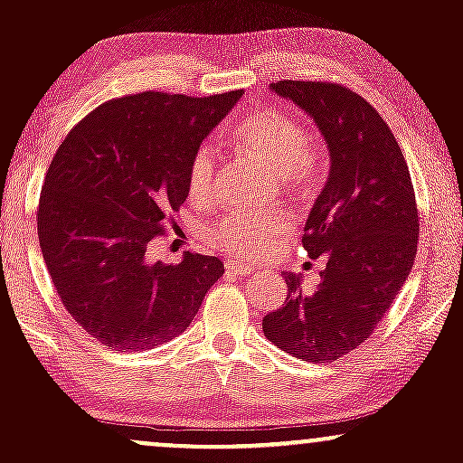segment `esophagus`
Segmentation results:
<instances>
[{"instance_id": "34e87169", "label": "esophagus", "mask_w": 463, "mask_h": 463, "mask_svg": "<svg viewBox=\"0 0 463 463\" xmlns=\"http://www.w3.org/2000/svg\"><path fill=\"white\" fill-rule=\"evenodd\" d=\"M252 272H254V268L250 263H241V261H228L226 263V274H231V276H248Z\"/></svg>"}]
</instances>
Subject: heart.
<instances>
[{
  "label": "heart",
  "instance_id": "b5f03b06",
  "mask_svg": "<svg viewBox=\"0 0 463 463\" xmlns=\"http://www.w3.org/2000/svg\"><path fill=\"white\" fill-rule=\"evenodd\" d=\"M232 141L243 152L261 158L287 189H305L320 172V147L305 128L283 110L261 109L237 121ZM217 154L211 146H200L191 154L187 167V194L194 202L213 198ZM291 231L283 213L257 215L250 211H231L209 228V241L222 252L257 257L268 252Z\"/></svg>",
  "mask_w": 463,
  "mask_h": 463
}]
</instances>
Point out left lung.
Here are the masks:
<instances>
[{"label": "left lung", "mask_w": 463, "mask_h": 463, "mask_svg": "<svg viewBox=\"0 0 463 463\" xmlns=\"http://www.w3.org/2000/svg\"><path fill=\"white\" fill-rule=\"evenodd\" d=\"M272 91L313 117L331 169L302 237L311 259H326L320 285L307 294L300 276L285 274V305L263 317V333L294 357L328 364L370 337L411 272L416 194L396 137L361 95L300 80Z\"/></svg>", "instance_id": "8db88e82"}]
</instances>
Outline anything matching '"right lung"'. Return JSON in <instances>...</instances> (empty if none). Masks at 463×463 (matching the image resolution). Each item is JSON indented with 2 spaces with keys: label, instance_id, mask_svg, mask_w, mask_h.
I'll use <instances>...</instances> for the list:
<instances>
[{
  "label": "right lung",
  "instance_id": "1",
  "mask_svg": "<svg viewBox=\"0 0 463 463\" xmlns=\"http://www.w3.org/2000/svg\"><path fill=\"white\" fill-rule=\"evenodd\" d=\"M241 95H126L58 146L36 211L41 252L65 309L104 346L137 353L174 339L224 274L217 257L184 252L174 265L147 250L187 200L191 154Z\"/></svg>",
  "mask_w": 463,
  "mask_h": 463
}]
</instances>
